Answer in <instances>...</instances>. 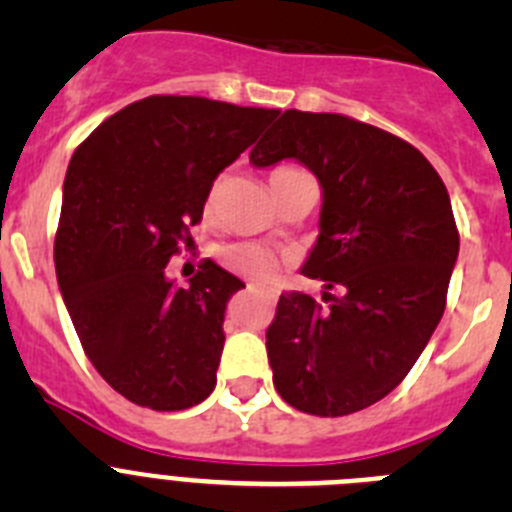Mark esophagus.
Masks as SVG:
<instances>
[{
	"instance_id": "esophagus-1",
	"label": "esophagus",
	"mask_w": 512,
	"mask_h": 512,
	"mask_svg": "<svg viewBox=\"0 0 512 512\" xmlns=\"http://www.w3.org/2000/svg\"><path fill=\"white\" fill-rule=\"evenodd\" d=\"M246 289H248V292H261V295H266V297H269V300H274V297H277V295H274V292H264V289H259V287H256V284H246Z\"/></svg>"
}]
</instances>
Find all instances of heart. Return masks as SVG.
<instances>
[{
  "mask_svg": "<svg viewBox=\"0 0 512 512\" xmlns=\"http://www.w3.org/2000/svg\"><path fill=\"white\" fill-rule=\"evenodd\" d=\"M217 189H220V182L215 184L212 194H217ZM223 264L233 269L235 274H243V277L251 279H266L277 269L274 253L266 251L264 246H253V243H238V246L225 248Z\"/></svg>",
  "mask_w": 512,
  "mask_h": 512,
  "instance_id": "b5f03b06",
  "label": "heart"
}]
</instances>
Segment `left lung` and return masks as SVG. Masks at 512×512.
Returning a JSON list of instances; mask_svg holds the SVG:
<instances>
[{"label":"left lung","instance_id":"1","mask_svg":"<svg viewBox=\"0 0 512 512\" xmlns=\"http://www.w3.org/2000/svg\"><path fill=\"white\" fill-rule=\"evenodd\" d=\"M279 161L323 189L302 274L325 292L279 297L266 330L274 387L302 413H359L405 379L441 320L459 256L449 192L418 148L333 112H282L251 148L256 169Z\"/></svg>","mask_w":512,"mask_h":512}]
</instances>
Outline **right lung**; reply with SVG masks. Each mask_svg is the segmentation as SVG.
I'll use <instances>...</instances> for the list:
<instances>
[{"instance_id": "1", "label": "right lung", "mask_w": 512, "mask_h": 512, "mask_svg": "<svg viewBox=\"0 0 512 512\" xmlns=\"http://www.w3.org/2000/svg\"><path fill=\"white\" fill-rule=\"evenodd\" d=\"M279 110L205 97H146L99 125L63 179L56 277L81 346L140 408L210 397L230 297L246 284L205 261L179 287L166 264L189 246L217 174Z\"/></svg>"}]
</instances>
